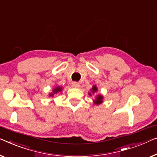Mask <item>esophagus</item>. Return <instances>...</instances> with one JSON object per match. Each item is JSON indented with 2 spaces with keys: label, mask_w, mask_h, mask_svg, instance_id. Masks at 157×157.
I'll return each instance as SVG.
<instances>
[{
  "label": "esophagus",
  "mask_w": 157,
  "mask_h": 157,
  "mask_svg": "<svg viewBox=\"0 0 157 157\" xmlns=\"http://www.w3.org/2000/svg\"><path fill=\"white\" fill-rule=\"evenodd\" d=\"M72 86L74 88H79V86H80V84L78 82H73L72 83Z\"/></svg>",
  "instance_id": "34e87169"
}]
</instances>
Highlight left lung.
<instances>
[{
    "instance_id": "obj_1",
    "label": "left lung",
    "mask_w": 157,
    "mask_h": 157,
    "mask_svg": "<svg viewBox=\"0 0 157 157\" xmlns=\"http://www.w3.org/2000/svg\"><path fill=\"white\" fill-rule=\"evenodd\" d=\"M97 90H98V88L96 87V86H93L92 88H91V93H92V94H95V93L96 92ZM88 94H89L90 95H92L91 94H90V93H89ZM103 95L99 94V95H98L96 97H95V100L94 102V103L95 104V105H99V104L103 103Z\"/></svg>"
}]
</instances>
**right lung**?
<instances>
[{"instance_id": "obj_1", "label": "right lung", "mask_w": 157, "mask_h": 157, "mask_svg": "<svg viewBox=\"0 0 157 157\" xmlns=\"http://www.w3.org/2000/svg\"><path fill=\"white\" fill-rule=\"evenodd\" d=\"M62 88L60 87V86H57V87L54 88V90H53V93H52V94H49V96H52V97L54 94H57V93H59V92L62 91Z\"/></svg>"}]
</instances>
